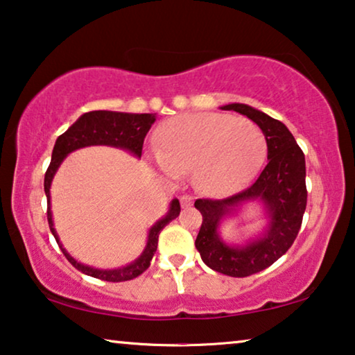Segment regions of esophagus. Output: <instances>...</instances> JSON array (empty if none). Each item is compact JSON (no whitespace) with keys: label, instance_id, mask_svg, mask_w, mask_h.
I'll return each mask as SVG.
<instances>
[{"label":"esophagus","instance_id":"esophagus-1","mask_svg":"<svg viewBox=\"0 0 355 355\" xmlns=\"http://www.w3.org/2000/svg\"><path fill=\"white\" fill-rule=\"evenodd\" d=\"M193 201H194V198L189 196V194H183V196L180 198V204H182V207L193 206Z\"/></svg>","mask_w":355,"mask_h":355}]
</instances>
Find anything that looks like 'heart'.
<instances>
[{"label":"heart","mask_w":355,"mask_h":355,"mask_svg":"<svg viewBox=\"0 0 355 355\" xmlns=\"http://www.w3.org/2000/svg\"><path fill=\"white\" fill-rule=\"evenodd\" d=\"M157 167L168 177L193 171L206 193L227 191L249 182L267 153L262 130L248 119L220 112H194L173 117L159 128Z\"/></svg>","instance_id":"b5f03b06"}]
</instances>
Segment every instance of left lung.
<instances>
[{"label": "left lung", "instance_id": "8db88e82", "mask_svg": "<svg viewBox=\"0 0 355 355\" xmlns=\"http://www.w3.org/2000/svg\"><path fill=\"white\" fill-rule=\"evenodd\" d=\"M223 111H236L262 130L267 141V166L251 187L225 199H196L194 207L202 214L194 244L202 262L228 277H249L266 270L291 248L306 212V159L288 127L248 104L232 103ZM259 200L266 209L264 232L246 245L223 241L218 227L223 218L246 202Z\"/></svg>", "mask_w": 355, "mask_h": 355}]
</instances>
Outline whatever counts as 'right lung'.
<instances>
[{
    "label": "right lung",
    "instance_id": "obj_1",
    "mask_svg": "<svg viewBox=\"0 0 355 355\" xmlns=\"http://www.w3.org/2000/svg\"><path fill=\"white\" fill-rule=\"evenodd\" d=\"M156 122V114H130V112H114V111H92L85 112L83 116L77 119L76 123H72L61 137H58L56 143H54L53 154H51V164H49L46 173H44V193H46L48 199V223L49 230H51L53 236L67 257V261L72 263L73 267L80 270L85 275L104 279V282H127V279H133L146 270L149 263L153 261L154 252L157 249V239L159 233L162 228L172 222L173 218L180 216V201L178 199H172L171 206L166 216L154 223L149 228L148 241L144 246L141 256L135 259L133 262L127 263V266L112 268V270H103V268H94L85 263L78 262L64 249L61 239H59L56 230H54L53 222V212H51V194H49V188H51V182L54 175H56L59 166H61L64 159L76 149L87 148V146H112L125 149L133 156L141 157L143 141L146 133L149 132L153 123Z\"/></svg>",
    "mask_w": 355,
    "mask_h": 355
}]
</instances>
